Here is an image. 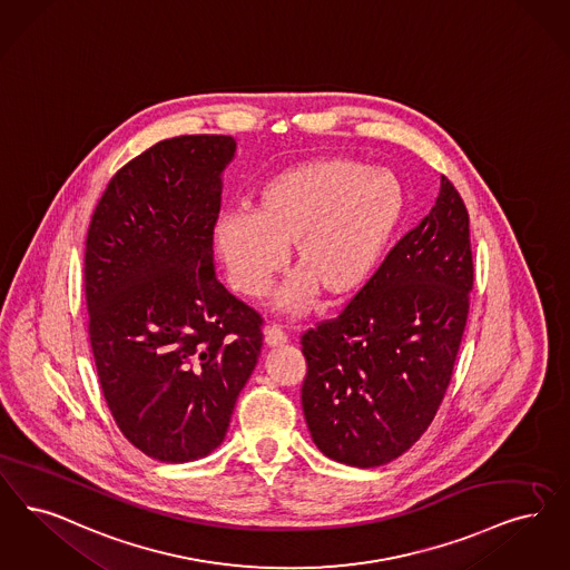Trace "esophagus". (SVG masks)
Segmentation results:
<instances>
[{
  "mask_svg": "<svg viewBox=\"0 0 570 570\" xmlns=\"http://www.w3.org/2000/svg\"><path fill=\"white\" fill-rule=\"evenodd\" d=\"M288 342V337H286V333L279 328V326H267L265 328V343L269 345V347H279V345H284V343Z\"/></svg>",
  "mask_w": 570,
  "mask_h": 570,
  "instance_id": "34e87169",
  "label": "esophagus"
}]
</instances>
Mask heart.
<instances>
[{
    "label": "heart",
    "mask_w": 570,
    "mask_h": 570,
    "mask_svg": "<svg viewBox=\"0 0 570 570\" xmlns=\"http://www.w3.org/2000/svg\"><path fill=\"white\" fill-rule=\"evenodd\" d=\"M405 204L403 184L387 169L345 157L307 160L261 184L252 212H223L212 246L242 295H263L291 248L298 275L277 307L298 309L314 293L345 301L375 274Z\"/></svg>",
    "instance_id": "obj_1"
}]
</instances>
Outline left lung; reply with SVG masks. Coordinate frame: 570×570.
<instances>
[{"mask_svg": "<svg viewBox=\"0 0 570 570\" xmlns=\"http://www.w3.org/2000/svg\"><path fill=\"white\" fill-rule=\"evenodd\" d=\"M471 291L469 212L443 176L429 216L337 318L301 337V403L322 454L371 469L424 434L452 380Z\"/></svg>", "mask_w": 570, "mask_h": 570, "instance_id": "1", "label": "left lung"}]
</instances>
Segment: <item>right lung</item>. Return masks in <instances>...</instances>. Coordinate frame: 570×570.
Returning <instances> with one entry per match:
<instances>
[{"label":"right lung","mask_w":570,"mask_h":570,"mask_svg":"<svg viewBox=\"0 0 570 570\" xmlns=\"http://www.w3.org/2000/svg\"><path fill=\"white\" fill-rule=\"evenodd\" d=\"M230 136L163 139L116 171L85 250L89 337L120 433L160 462L212 454L263 347L214 272Z\"/></svg>","instance_id":"1"}]
</instances>
